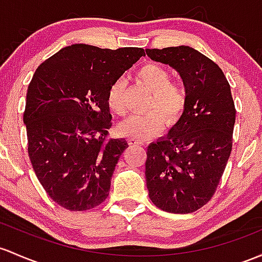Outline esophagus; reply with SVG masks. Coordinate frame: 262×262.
<instances>
[{
  "label": "esophagus",
  "mask_w": 262,
  "mask_h": 262,
  "mask_svg": "<svg viewBox=\"0 0 262 262\" xmlns=\"http://www.w3.org/2000/svg\"><path fill=\"white\" fill-rule=\"evenodd\" d=\"M129 144H130V145H140V144H143V143L140 142V140H137V139H129Z\"/></svg>",
  "instance_id": "esophagus-1"
}]
</instances>
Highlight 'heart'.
I'll return each instance as SVG.
<instances>
[{
  "instance_id": "heart-1",
  "label": "heart",
  "mask_w": 262,
  "mask_h": 262,
  "mask_svg": "<svg viewBox=\"0 0 262 262\" xmlns=\"http://www.w3.org/2000/svg\"><path fill=\"white\" fill-rule=\"evenodd\" d=\"M136 77L151 92L148 108L155 111L130 116L120 123L118 130L132 139L145 140L162 130L163 118L169 125L175 124L180 119L188 104V93L182 83L170 82V71L158 63L142 66ZM124 88V80L118 78L109 85L107 93L108 107L118 116H124L126 113Z\"/></svg>"
}]
</instances>
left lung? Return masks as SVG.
Masks as SVG:
<instances>
[{
    "instance_id": "1",
    "label": "left lung",
    "mask_w": 262,
    "mask_h": 262,
    "mask_svg": "<svg viewBox=\"0 0 262 262\" xmlns=\"http://www.w3.org/2000/svg\"><path fill=\"white\" fill-rule=\"evenodd\" d=\"M145 52L179 72L188 93L177 124L146 150L149 198L164 211L194 212L212 198L231 153V89L219 66L189 46Z\"/></svg>"
}]
</instances>
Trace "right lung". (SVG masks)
<instances>
[{
	"mask_svg": "<svg viewBox=\"0 0 262 262\" xmlns=\"http://www.w3.org/2000/svg\"><path fill=\"white\" fill-rule=\"evenodd\" d=\"M143 48L68 46L46 59L28 85V155L43 189L62 208L83 211L108 198L124 138H108L107 93Z\"/></svg>",
	"mask_w": 262,
	"mask_h": 262,
	"instance_id": "add662e5",
	"label": "right lung"
}]
</instances>
